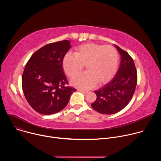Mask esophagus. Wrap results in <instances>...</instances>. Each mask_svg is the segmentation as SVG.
Returning <instances> with one entry per match:
<instances>
[{
    "mask_svg": "<svg viewBox=\"0 0 161 161\" xmlns=\"http://www.w3.org/2000/svg\"><path fill=\"white\" fill-rule=\"evenodd\" d=\"M78 90L79 92H80L83 93V94H86V93H88V92H87V91L83 90H81V89H78Z\"/></svg>",
    "mask_w": 161,
    "mask_h": 161,
    "instance_id": "esophagus-1",
    "label": "esophagus"
}]
</instances>
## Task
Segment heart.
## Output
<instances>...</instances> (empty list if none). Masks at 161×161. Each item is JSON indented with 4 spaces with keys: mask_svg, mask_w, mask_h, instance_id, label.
Wrapping results in <instances>:
<instances>
[{
    "mask_svg": "<svg viewBox=\"0 0 161 161\" xmlns=\"http://www.w3.org/2000/svg\"><path fill=\"white\" fill-rule=\"evenodd\" d=\"M119 60V53L112 46L88 42L77 47L75 54L67 53L62 65L69 77L77 75L85 65L87 71L75 77L71 83L78 88L87 90L97 83L103 85L108 82L116 73Z\"/></svg>",
    "mask_w": 161,
    "mask_h": 161,
    "instance_id": "obj_1",
    "label": "heart"
}]
</instances>
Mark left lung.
Returning <instances> with one entry per match:
<instances>
[{"instance_id":"left-lung-1","label":"left lung","mask_w":161,"mask_h":161,"mask_svg":"<svg viewBox=\"0 0 161 161\" xmlns=\"http://www.w3.org/2000/svg\"><path fill=\"white\" fill-rule=\"evenodd\" d=\"M121 55L116 75L103 88L94 91L97 99L91 106L105 114H114L124 109L130 101L135 92L137 77L135 64L129 53L114 44Z\"/></svg>"}]
</instances>
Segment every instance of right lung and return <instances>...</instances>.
Listing matches in <instances>:
<instances>
[{"label": "right lung", "mask_w": 161, "mask_h": 161, "mask_svg": "<svg viewBox=\"0 0 161 161\" xmlns=\"http://www.w3.org/2000/svg\"><path fill=\"white\" fill-rule=\"evenodd\" d=\"M71 48L64 40L44 46L27 62L21 78L22 89L30 106L42 114L63 109L76 90L68 84L63 69L64 55Z\"/></svg>", "instance_id": "right-lung-1"}]
</instances>
